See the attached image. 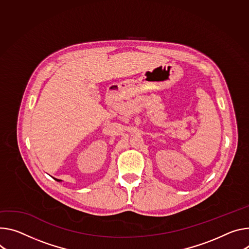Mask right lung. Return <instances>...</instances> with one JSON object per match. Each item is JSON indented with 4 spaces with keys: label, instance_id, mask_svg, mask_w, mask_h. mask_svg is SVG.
Returning <instances> with one entry per match:
<instances>
[{
    "label": "right lung",
    "instance_id": "obj_1",
    "mask_svg": "<svg viewBox=\"0 0 249 249\" xmlns=\"http://www.w3.org/2000/svg\"><path fill=\"white\" fill-rule=\"evenodd\" d=\"M55 180H57V182H61V179H58V178H53Z\"/></svg>",
    "mask_w": 249,
    "mask_h": 249
}]
</instances>
